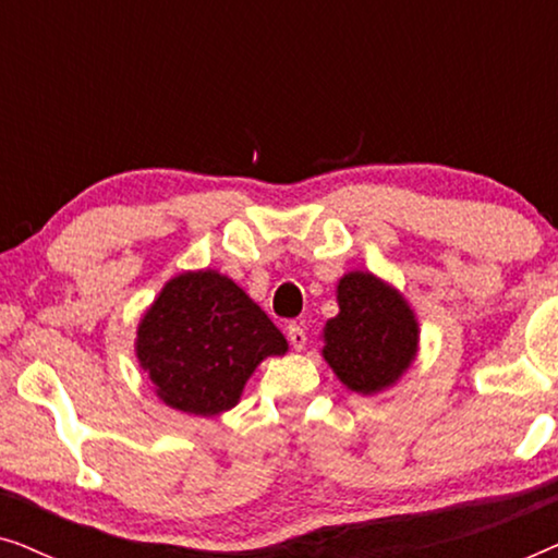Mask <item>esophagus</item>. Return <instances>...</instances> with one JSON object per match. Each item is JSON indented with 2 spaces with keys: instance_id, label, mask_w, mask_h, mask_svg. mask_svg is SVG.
I'll return each mask as SVG.
<instances>
[{
  "instance_id": "1",
  "label": "esophagus",
  "mask_w": 558,
  "mask_h": 558,
  "mask_svg": "<svg viewBox=\"0 0 558 558\" xmlns=\"http://www.w3.org/2000/svg\"><path fill=\"white\" fill-rule=\"evenodd\" d=\"M287 338H289V342H292L294 350H302L304 342H307V332H304L302 325L292 323V325H287Z\"/></svg>"
}]
</instances>
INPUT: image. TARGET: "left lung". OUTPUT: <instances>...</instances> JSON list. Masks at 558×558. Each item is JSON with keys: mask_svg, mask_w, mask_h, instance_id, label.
Instances as JSON below:
<instances>
[{"mask_svg": "<svg viewBox=\"0 0 558 558\" xmlns=\"http://www.w3.org/2000/svg\"><path fill=\"white\" fill-rule=\"evenodd\" d=\"M338 307L323 330V357L342 386L373 396L399 384L418 350V319L403 294L376 274L348 271Z\"/></svg>", "mask_w": 558, "mask_h": 558, "instance_id": "obj_1", "label": "left lung"}]
</instances>
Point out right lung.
<instances>
[{
  "label": "right lung",
  "instance_id": "add662e5",
  "mask_svg": "<svg viewBox=\"0 0 558 558\" xmlns=\"http://www.w3.org/2000/svg\"><path fill=\"white\" fill-rule=\"evenodd\" d=\"M159 401L195 416H218L269 355L289 345L266 312L216 269L182 271L149 304L134 342Z\"/></svg>",
  "mask_w": 558,
  "mask_h": 558
}]
</instances>
